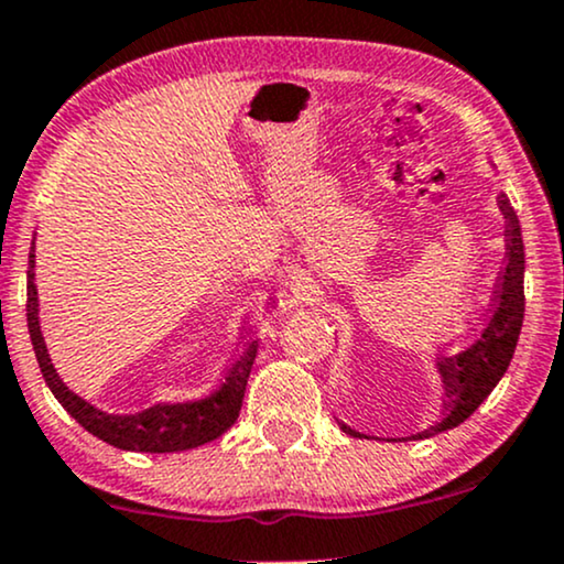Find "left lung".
Segmentation results:
<instances>
[{"label": "left lung", "mask_w": 564, "mask_h": 564, "mask_svg": "<svg viewBox=\"0 0 564 564\" xmlns=\"http://www.w3.org/2000/svg\"><path fill=\"white\" fill-rule=\"evenodd\" d=\"M498 209L507 219V268L498 281L494 315L469 347L437 358V371L443 377L445 398H448L445 400V413L435 426L419 432L413 440L440 435V432L467 422L507 373L511 355H514L522 318H525V286H522V281H525V246H522L520 219H517V212L511 209L503 193L498 196ZM341 430L352 437H366L349 430L347 424H341Z\"/></svg>", "instance_id": "left-lung-1"}]
</instances>
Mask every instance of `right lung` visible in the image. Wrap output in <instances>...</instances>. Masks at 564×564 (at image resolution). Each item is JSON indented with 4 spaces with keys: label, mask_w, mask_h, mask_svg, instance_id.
Here are the masks:
<instances>
[{
    "label": "right lung",
    "mask_w": 564,
    "mask_h": 564,
    "mask_svg": "<svg viewBox=\"0 0 564 564\" xmlns=\"http://www.w3.org/2000/svg\"><path fill=\"white\" fill-rule=\"evenodd\" d=\"M34 243H31L29 254V304H25V318H29L31 345H34L39 368L47 387L53 390L70 416L79 422L84 430L93 432L102 443L113 445L121 451H138V453H177L191 451L198 445L212 443L223 432H228L236 424L238 413H241L246 381H249L251 366L257 358V341L241 349L232 366L225 373L223 384L215 392L206 394L200 400H187V403H156L140 413H106L100 408L89 405L87 400L79 398L74 390L63 384L57 377L53 360L47 355L42 328H39V296L34 283L36 268Z\"/></svg>",
    "instance_id": "right-lung-1"
}]
</instances>
